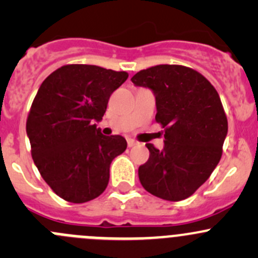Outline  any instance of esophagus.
Listing matches in <instances>:
<instances>
[{"label":"esophagus","mask_w":258,"mask_h":258,"mask_svg":"<svg viewBox=\"0 0 258 258\" xmlns=\"http://www.w3.org/2000/svg\"><path fill=\"white\" fill-rule=\"evenodd\" d=\"M127 145H128V147H134V146L137 145V141L132 139H127Z\"/></svg>","instance_id":"34e87169"}]
</instances>
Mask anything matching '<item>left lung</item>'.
Returning a JSON list of instances; mask_svg holds the SVG:
<instances>
[{
    "label": "left lung",
    "instance_id": "1",
    "mask_svg": "<svg viewBox=\"0 0 258 258\" xmlns=\"http://www.w3.org/2000/svg\"><path fill=\"white\" fill-rule=\"evenodd\" d=\"M135 86L156 98V121L165 128V146L146 144L150 157L140 166L144 188L166 201H181L209 179L222 156L227 117L210 81L189 67L158 64L137 72Z\"/></svg>",
    "mask_w": 258,
    "mask_h": 258
}]
</instances>
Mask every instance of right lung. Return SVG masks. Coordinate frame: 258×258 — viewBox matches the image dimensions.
Listing matches in <instances>:
<instances>
[{"instance_id": "obj_1", "label": "right lung", "mask_w": 258, "mask_h": 258, "mask_svg": "<svg viewBox=\"0 0 258 258\" xmlns=\"http://www.w3.org/2000/svg\"><path fill=\"white\" fill-rule=\"evenodd\" d=\"M128 77L93 64H66L40 86L26 122L33 162L52 191L72 204L100 196L126 140L105 136L100 122L114 90Z\"/></svg>"}]
</instances>
